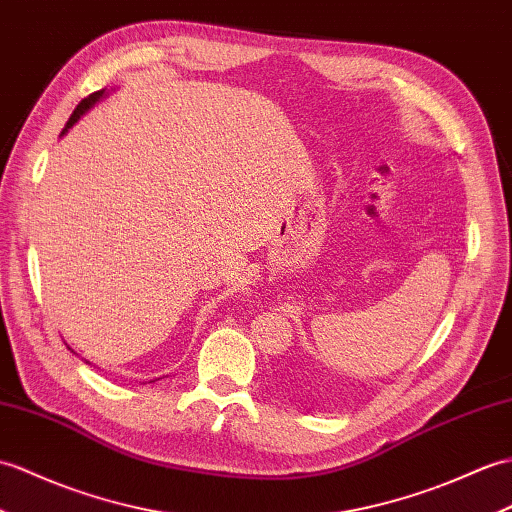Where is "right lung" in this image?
Wrapping results in <instances>:
<instances>
[{
	"instance_id": "obj_1",
	"label": "right lung",
	"mask_w": 512,
	"mask_h": 512,
	"mask_svg": "<svg viewBox=\"0 0 512 512\" xmlns=\"http://www.w3.org/2000/svg\"><path fill=\"white\" fill-rule=\"evenodd\" d=\"M102 95H104V89H100V91H95V93H91V95H87V98L85 100H80V104L76 106V111L74 113H71V117H69V120H67V124H65V128H63V133L61 135H65L67 133V130L71 128V126H74L78 120H80V115L82 113H85V111H89L91 109V106L95 104V102H98L100 98H102Z\"/></svg>"
}]
</instances>
